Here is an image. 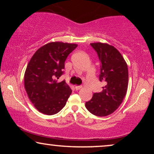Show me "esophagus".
Segmentation results:
<instances>
[{
    "instance_id": "esophagus-1",
    "label": "esophagus",
    "mask_w": 154,
    "mask_h": 154,
    "mask_svg": "<svg viewBox=\"0 0 154 154\" xmlns=\"http://www.w3.org/2000/svg\"><path fill=\"white\" fill-rule=\"evenodd\" d=\"M75 90H79L81 89V88H82V85H75Z\"/></svg>"
}]
</instances>
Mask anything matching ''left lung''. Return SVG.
<instances>
[{
	"label": "left lung",
	"mask_w": 154,
	"mask_h": 154,
	"mask_svg": "<svg viewBox=\"0 0 154 154\" xmlns=\"http://www.w3.org/2000/svg\"><path fill=\"white\" fill-rule=\"evenodd\" d=\"M100 61L99 79L104 81L101 92H94L85 107L97 116H106L114 112L123 102L128 90V66L116 48L106 43H91Z\"/></svg>",
	"instance_id": "1"
}]
</instances>
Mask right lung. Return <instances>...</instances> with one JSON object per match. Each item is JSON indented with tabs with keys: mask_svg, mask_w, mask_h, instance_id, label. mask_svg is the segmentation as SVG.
Instances as JSON below:
<instances>
[{
	"mask_svg": "<svg viewBox=\"0 0 154 154\" xmlns=\"http://www.w3.org/2000/svg\"><path fill=\"white\" fill-rule=\"evenodd\" d=\"M78 45L52 42L40 48L27 65L24 87L29 100L38 111L46 115L57 113L66 105L72 90L65 81L58 83L64 73V62Z\"/></svg>",
	"mask_w": 154,
	"mask_h": 154,
	"instance_id": "right-lung-1",
	"label": "right lung"
}]
</instances>
